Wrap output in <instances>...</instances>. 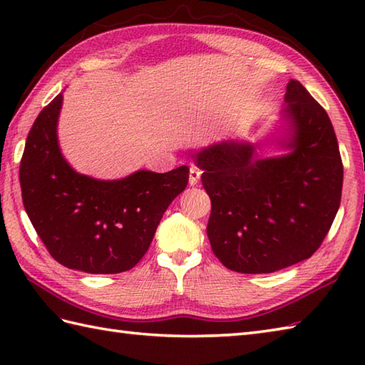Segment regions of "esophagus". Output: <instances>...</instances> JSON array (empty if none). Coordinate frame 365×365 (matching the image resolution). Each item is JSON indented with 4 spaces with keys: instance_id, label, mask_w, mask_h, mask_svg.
Returning <instances> with one entry per match:
<instances>
[{
    "instance_id": "esophagus-1",
    "label": "esophagus",
    "mask_w": 365,
    "mask_h": 365,
    "mask_svg": "<svg viewBox=\"0 0 365 365\" xmlns=\"http://www.w3.org/2000/svg\"><path fill=\"white\" fill-rule=\"evenodd\" d=\"M200 169H197L196 166H191L190 168V185L191 187H195V185L199 183V178H200Z\"/></svg>"
}]
</instances>
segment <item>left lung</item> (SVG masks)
Returning <instances> with one entry per match:
<instances>
[{
    "mask_svg": "<svg viewBox=\"0 0 365 365\" xmlns=\"http://www.w3.org/2000/svg\"><path fill=\"white\" fill-rule=\"evenodd\" d=\"M274 145L277 155L259 150ZM212 199L207 235L226 268L274 273L319 250L342 196L344 166L327 111L297 80L281 115L255 143L222 139L192 155Z\"/></svg>",
    "mask_w": 365,
    "mask_h": 365,
    "instance_id": "8db88e82",
    "label": "left lung"
}]
</instances>
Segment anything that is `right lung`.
<instances>
[{"label":"right lung","mask_w":365,"mask_h":365,"mask_svg":"<svg viewBox=\"0 0 365 365\" xmlns=\"http://www.w3.org/2000/svg\"><path fill=\"white\" fill-rule=\"evenodd\" d=\"M63 92L33 123L20 163L23 205L51 257L71 269L115 274L149 250L169 204L187 188V166L139 169L118 180L76 173L61 152Z\"/></svg>","instance_id":"right-lung-1"}]
</instances>
